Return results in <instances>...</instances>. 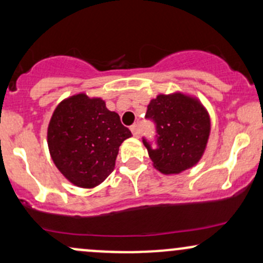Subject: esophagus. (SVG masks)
<instances>
[{
  "label": "esophagus",
  "instance_id": "34e87169",
  "mask_svg": "<svg viewBox=\"0 0 263 263\" xmlns=\"http://www.w3.org/2000/svg\"><path fill=\"white\" fill-rule=\"evenodd\" d=\"M131 132L135 137H138V131H137V125H132L131 126Z\"/></svg>",
  "mask_w": 263,
  "mask_h": 263
}]
</instances>
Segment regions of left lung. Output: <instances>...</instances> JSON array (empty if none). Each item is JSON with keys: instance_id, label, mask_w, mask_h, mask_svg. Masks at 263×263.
Wrapping results in <instances>:
<instances>
[{"instance_id": "obj_1", "label": "left lung", "mask_w": 263, "mask_h": 263, "mask_svg": "<svg viewBox=\"0 0 263 263\" xmlns=\"http://www.w3.org/2000/svg\"><path fill=\"white\" fill-rule=\"evenodd\" d=\"M146 117L156 123L157 148L144 138L143 144L157 171L178 174L200 161L209 140L210 116L197 98L159 93L147 106Z\"/></svg>"}]
</instances>
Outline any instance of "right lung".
Masks as SVG:
<instances>
[{"instance_id": "right-lung-1", "label": "right lung", "mask_w": 263, "mask_h": 263, "mask_svg": "<svg viewBox=\"0 0 263 263\" xmlns=\"http://www.w3.org/2000/svg\"><path fill=\"white\" fill-rule=\"evenodd\" d=\"M131 136L102 99L81 92L55 107L47 141L60 173L74 185L90 189L110 176L120 146Z\"/></svg>"}]
</instances>
